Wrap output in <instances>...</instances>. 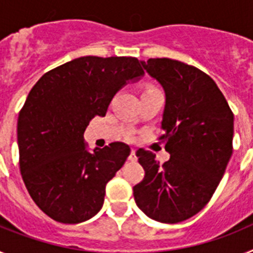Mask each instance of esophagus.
<instances>
[{
  "label": "esophagus",
  "mask_w": 253,
  "mask_h": 253,
  "mask_svg": "<svg viewBox=\"0 0 253 253\" xmlns=\"http://www.w3.org/2000/svg\"><path fill=\"white\" fill-rule=\"evenodd\" d=\"M129 161H137V154H135V149H131L130 154H129Z\"/></svg>",
  "instance_id": "34e87169"
}]
</instances>
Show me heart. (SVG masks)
<instances>
[{
    "instance_id": "1",
    "label": "heart",
    "mask_w": 253,
    "mask_h": 253,
    "mask_svg": "<svg viewBox=\"0 0 253 253\" xmlns=\"http://www.w3.org/2000/svg\"><path fill=\"white\" fill-rule=\"evenodd\" d=\"M149 88H152V87H149ZM149 88H147V90H149ZM129 139H131V135H128Z\"/></svg>"
}]
</instances>
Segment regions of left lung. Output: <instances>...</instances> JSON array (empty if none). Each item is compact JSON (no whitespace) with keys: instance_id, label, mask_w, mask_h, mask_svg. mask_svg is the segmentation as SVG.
Here are the masks:
<instances>
[{"instance_id":"8db88e82","label":"left lung","mask_w":253,"mask_h":253,"mask_svg":"<svg viewBox=\"0 0 253 253\" xmlns=\"http://www.w3.org/2000/svg\"><path fill=\"white\" fill-rule=\"evenodd\" d=\"M166 93L160 139L171 154L160 165L156 154L138 149L146 175L133 187L143 213L161 223L182 222L213 196L233 152V113L215 82L203 71L169 58L142 62Z\"/></svg>"}]
</instances>
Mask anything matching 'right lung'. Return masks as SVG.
<instances>
[{
	"instance_id": "obj_1",
	"label": "right lung",
	"mask_w": 253,
	"mask_h": 253,
	"mask_svg": "<svg viewBox=\"0 0 253 253\" xmlns=\"http://www.w3.org/2000/svg\"><path fill=\"white\" fill-rule=\"evenodd\" d=\"M144 75L133 57L76 58L40 77L17 120L20 172L42 211L76 224L104 204L105 187L130 153L122 142L87 151L84 133L114 95Z\"/></svg>"
}]
</instances>
